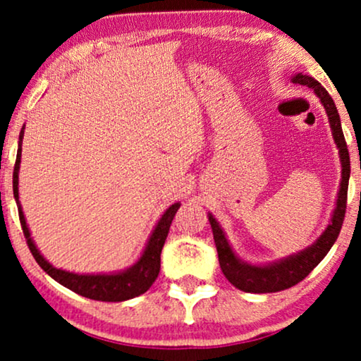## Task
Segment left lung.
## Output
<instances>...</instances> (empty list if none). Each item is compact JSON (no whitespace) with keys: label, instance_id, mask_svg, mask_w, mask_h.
Returning <instances> with one entry per match:
<instances>
[{"label":"left lung","instance_id":"left-lung-1","mask_svg":"<svg viewBox=\"0 0 361 361\" xmlns=\"http://www.w3.org/2000/svg\"><path fill=\"white\" fill-rule=\"evenodd\" d=\"M293 82L313 88L314 93L319 97V100H322L323 106L326 109L333 137H335L338 149H340L341 167H343L341 169V188L340 192H338L336 209L335 212H333L331 224L328 226L326 231L322 234V238H319L313 246L305 249V251L268 266H249L246 262L239 261L238 257L234 256L233 249H231L228 239H226V235L219 228V224H217V221L209 214V222H211L212 234H214V243L217 247V256H219L222 273H224L226 278L229 279L231 284H234L235 288L246 293H276L303 281L306 276L317 268L323 257L328 255V251H330L331 246L336 241L338 234H340L345 219L350 180V154L345 142L343 130H341V122L340 115H338L336 105L330 97V93L322 87V83L317 82L314 78L308 77V75L298 73L296 77H293Z\"/></svg>","mask_w":361,"mask_h":361}]
</instances>
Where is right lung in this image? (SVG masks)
Returning <instances> with one entry per match:
<instances>
[{"label":"right lung","instance_id":"1","mask_svg":"<svg viewBox=\"0 0 361 361\" xmlns=\"http://www.w3.org/2000/svg\"><path fill=\"white\" fill-rule=\"evenodd\" d=\"M21 139H23V130L20 133V149H18L15 172H13V194H15L18 206H20V202H18V171H20L21 162ZM179 207L180 204L177 202L167 209L166 214L160 217L157 228H155L152 235H150L149 244H147L144 255H142L139 262L133 264L130 269L118 274H75L68 273V271L53 268L50 262L43 259V256L38 252L37 246L31 241L21 206L18 207V214H20L21 229H23V234L26 238V244H28L35 261L42 266L44 273L50 274L55 281L63 284L65 288L72 289V291H75L80 296L90 298V300L97 301H112V303H115V301H126L142 295L157 279L160 271V252H162L172 219L176 217V212L179 211Z\"/></svg>","mask_w":361,"mask_h":361}]
</instances>
